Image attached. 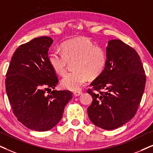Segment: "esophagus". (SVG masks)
Returning a JSON list of instances; mask_svg holds the SVG:
<instances>
[{
    "label": "esophagus",
    "mask_w": 153,
    "mask_h": 153,
    "mask_svg": "<svg viewBox=\"0 0 153 153\" xmlns=\"http://www.w3.org/2000/svg\"><path fill=\"white\" fill-rule=\"evenodd\" d=\"M82 91H76V92H73V94H74V95H75V97L80 96V94H82Z\"/></svg>",
    "instance_id": "34e87169"
}]
</instances>
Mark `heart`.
<instances>
[{"instance_id": "1", "label": "heart", "mask_w": 153, "mask_h": 153, "mask_svg": "<svg viewBox=\"0 0 153 153\" xmlns=\"http://www.w3.org/2000/svg\"><path fill=\"white\" fill-rule=\"evenodd\" d=\"M62 52L52 51L49 56L50 65L58 74L63 75L68 66L73 64L75 72L67 73L61 84L63 88L78 91L89 78H96L103 73L107 63V52L103 48L95 46L87 38H76L62 44Z\"/></svg>"}]
</instances>
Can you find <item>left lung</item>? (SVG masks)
I'll use <instances>...</instances> for the list:
<instances>
[{"label": "left lung", "instance_id": "obj_1", "mask_svg": "<svg viewBox=\"0 0 153 153\" xmlns=\"http://www.w3.org/2000/svg\"><path fill=\"white\" fill-rule=\"evenodd\" d=\"M107 55L105 69L88 90L93 99L88 114L97 127L113 130L124 125L136 114L146 76L136 50L121 40L108 42Z\"/></svg>", "mask_w": 153, "mask_h": 153}]
</instances>
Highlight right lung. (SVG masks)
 Instances as JSON below:
<instances>
[{
	"mask_svg": "<svg viewBox=\"0 0 153 153\" xmlns=\"http://www.w3.org/2000/svg\"><path fill=\"white\" fill-rule=\"evenodd\" d=\"M52 43L51 37L44 36L20 45L6 73L5 90L13 114L27 128L37 131L55 126L73 97L69 90H53L46 94L59 82L48 56Z\"/></svg>",
	"mask_w": 153,
	"mask_h": 153,
	"instance_id": "1",
	"label": "right lung"
}]
</instances>
